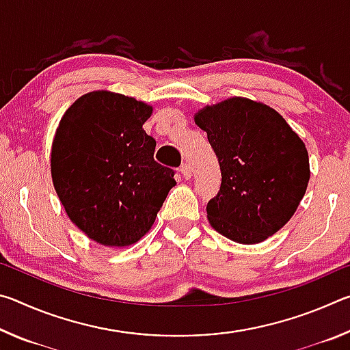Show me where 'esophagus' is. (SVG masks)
I'll return each instance as SVG.
<instances>
[{
    "mask_svg": "<svg viewBox=\"0 0 350 350\" xmlns=\"http://www.w3.org/2000/svg\"><path fill=\"white\" fill-rule=\"evenodd\" d=\"M180 173H182V176H183V177H185V179H189V177H191V165H189L188 162L182 163V167H180Z\"/></svg>",
    "mask_w": 350,
    "mask_h": 350,
    "instance_id": "1",
    "label": "esophagus"
}]
</instances>
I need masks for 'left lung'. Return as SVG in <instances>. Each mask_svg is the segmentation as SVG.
Returning <instances> with one entry per match:
<instances>
[{
    "label": "left lung",
    "mask_w": 350,
    "mask_h": 350,
    "mask_svg": "<svg viewBox=\"0 0 350 350\" xmlns=\"http://www.w3.org/2000/svg\"><path fill=\"white\" fill-rule=\"evenodd\" d=\"M221 167L206 204L211 227L239 244H258L286 225L309 183V154L267 105L233 97L196 114Z\"/></svg>",
    "instance_id": "obj_1"
}]
</instances>
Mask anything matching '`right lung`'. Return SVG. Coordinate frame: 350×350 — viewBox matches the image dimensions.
<instances>
[{"instance_id": "obj_1", "label": "right lung", "mask_w": 350, "mask_h": 350, "mask_svg": "<svg viewBox=\"0 0 350 350\" xmlns=\"http://www.w3.org/2000/svg\"><path fill=\"white\" fill-rule=\"evenodd\" d=\"M152 108L133 97L96 91L64 112L52 144L51 171L68 216L98 244L126 247L151 225L174 170L154 161L144 131Z\"/></svg>"}]
</instances>
